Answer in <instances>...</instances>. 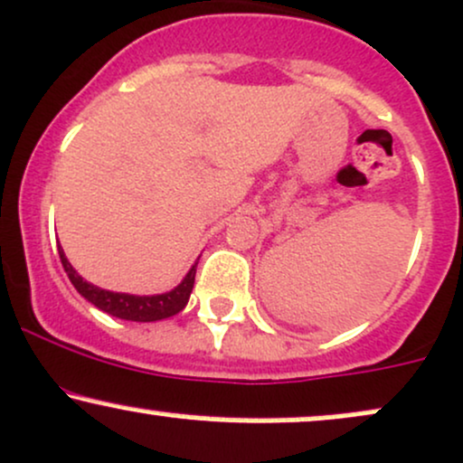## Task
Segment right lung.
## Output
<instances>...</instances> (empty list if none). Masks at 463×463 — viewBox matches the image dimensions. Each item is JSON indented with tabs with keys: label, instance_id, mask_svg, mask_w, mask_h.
Listing matches in <instances>:
<instances>
[{
	"label": "right lung",
	"instance_id": "add662e5",
	"mask_svg": "<svg viewBox=\"0 0 463 463\" xmlns=\"http://www.w3.org/2000/svg\"><path fill=\"white\" fill-rule=\"evenodd\" d=\"M59 257H61V263H63V270L68 272L70 281H72V286L79 289L80 297L88 298L91 306L103 309V312H108L116 318H125V321L151 323V321H162V318L175 317V314L182 312L186 303H189L193 283H195L197 263L191 268L189 274H186L184 281L166 294H156V297H134V294L109 292V289H100L91 286L88 281H83V277H79V272L70 266V261L65 259L63 250H59Z\"/></svg>",
	"mask_w": 463,
	"mask_h": 463
}]
</instances>
